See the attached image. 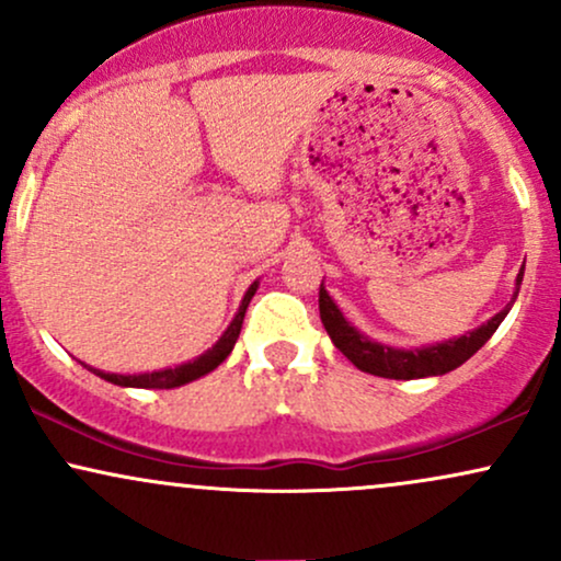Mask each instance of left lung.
Returning <instances> with one entry per match:
<instances>
[{
  "label": "left lung",
  "mask_w": 561,
  "mask_h": 561,
  "mask_svg": "<svg viewBox=\"0 0 561 561\" xmlns=\"http://www.w3.org/2000/svg\"><path fill=\"white\" fill-rule=\"evenodd\" d=\"M523 274L525 268L517 274V293H519V285H523ZM517 293H514V298H517ZM512 302H508L504 311L495 313L493 319H488L485 324L478 327V330L461 334V337L403 351V347L375 343V340H369L366 334L358 332L356 327H351V321L343 317V311L334 306L330 293L324 289V279H321V287H319L321 324H324L327 334L332 337L334 347H337L347 362L358 366L362 371H369V375L388 377V379H420V377H437V375H446V371H454L456 366H461L467 358H472L474 353L491 340V334L499 330V324L504 321L508 308H512Z\"/></svg>",
  "instance_id": "left-lung-1"
}]
</instances>
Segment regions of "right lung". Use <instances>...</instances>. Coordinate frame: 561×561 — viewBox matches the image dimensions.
I'll return each mask as SVG.
<instances>
[{
	"mask_svg": "<svg viewBox=\"0 0 561 561\" xmlns=\"http://www.w3.org/2000/svg\"><path fill=\"white\" fill-rule=\"evenodd\" d=\"M255 289H259V285H250V289H248V293H244V298H242L240 311H237V317L231 319V324L227 327V332H224L221 337H218V343L210 347V351H205L203 356H197L195 362L179 364V366H173V369L147 371V375H111V371H100V369H92V371H94L96 377L107 379V382L121 385V388H147V390L182 388V385L192 382V379L205 377V375H208V371H214L218 364L227 362L231 347H234L237 337H240L244 311H248V302L255 295Z\"/></svg>",
	"mask_w": 561,
	"mask_h": 561,
	"instance_id": "obj_1",
	"label": "right lung"
}]
</instances>
